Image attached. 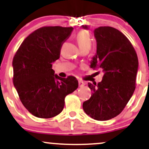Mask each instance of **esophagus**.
<instances>
[{
    "label": "esophagus",
    "mask_w": 149,
    "mask_h": 149,
    "mask_svg": "<svg viewBox=\"0 0 149 149\" xmlns=\"http://www.w3.org/2000/svg\"><path fill=\"white\" fill-rule=\"evenodd\" d=\"M78 85L79 87H82L84 86L85 85V83L83 82V81H78Z\"/></svg>",
    "instance_id": "1"
}]
</instances>
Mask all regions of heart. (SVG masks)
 I'll return each mask as SVG.
<instances>
[{"instance_id": "b5f03b06", "label": "heart", "mask_w": 149, "mask_h": 149, "mask_svg": "<svg viewBox=\"0 0 149 149\" xmlns=\"http://www.w3.org/2000/svg\"><path fill=\"white\" fill-rule=\"evenodd\" d=\"M76 40L81 50L90 49L92 46V39L89 33L86 30H81L77 33Z\"/></svg>"}]
</instances>
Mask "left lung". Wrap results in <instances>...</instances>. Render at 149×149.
<instances>
[{
  "instance_id": "8db88e82",
  "label": "left lung",
  "mask_w": 149,
  "mask_h": 149,
  "mask_svg": "<svg viewBox=\"0 0 149 149\" xmlns=\"http://www.w3.org/2000/svg\"><path fill=\"white\" fill-rule=\"evenodd\" d=\"M82 28L88 29V26ZM95 36L97 48L91 68H102L104 75L97 85L88 84L93 93L82 106L93 119L106 121L121 113L132 96L138 60L130 41L117 29L99 27L95 30Z\"/></svg>"
}]
</instances>
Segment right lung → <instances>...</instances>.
<instances>
[{
    "label": "right lung",
    "mask_w": 149,
    "mask_h": 149,
    "mask_svg": "<svg viewBox=\"0 0 149 149\" xmlns=\"http://www.w3.org/2000/svg\"><path fill=\"white\" fill-rule=\"evenodd\" d=\"M73 29L42 27L23 41L15 54L13 82L21 102L35 117L57 116L63 109L65 96L78 87L75 77L62 78L52 69Z\"/></svg>",
    "instance_id": "1"
}]
</instances>
